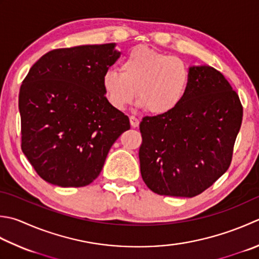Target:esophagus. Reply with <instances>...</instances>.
<instances>
[{"label": "esophagus", "instance_id": "obj_1", "mask_svg": "<svg viewBox=\"0 0 259 259\" xmlns=\"http://www.w3.org/2000/svg\"><path fill=\"white\" fill-rule=\"evenodd\" d=\"M129 119H130V124H131V126H133V128H137V126L139 125V119L138 118H136V116L131 115Z\"/></svg>", "mask_w": 259, "mask_h": 259}]
</instances>
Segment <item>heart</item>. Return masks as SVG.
<instances>
[{
  "instance_id": "b5f03b06",
  "label": "heart",
  "mask_w": 259,
  "mask_h": 259,
  "mask_svg": "<svg viewBox=\"0 0 259 259\" xmlns=\"http://www.w3.org/2000/svg\"><path fill=\"white\" fill-rule=\"evenodd\" d=\"M190 82L183 60L147 46L131 49L120 64V72L110 69L102 76L106 100L114 109L124 110L137 96V105L155 115L179 108L189 93Z\"/></svg>"
}]
</instances>
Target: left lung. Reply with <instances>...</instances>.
Here are the masks:
<instances>
[{"label": "left lung", "instance_id": "1", "mask_svg": "<svg viewBox=\"0 0 259 259\" xmlns=\"http://www.w3.org/2000/svg\"><path fill=\"white\" fill-rule=\"evenodd\" d=\"M190 89L173 112L145 116L140 171L159 195L193 197L229 168L242 105L225 76L211 66L190 67Z\"/></svg>", "mask_w": 259, "mask_h": 259}]
</instances>
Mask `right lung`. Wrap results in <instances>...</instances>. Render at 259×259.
Returning <instances> with one entry per match:
<instances>
[{
	"instance_id": "right-lung-1",
	"label": "right lung",
	"mask_w": 259,
	"mask_h": 259,
	"mask_svg": "<svg viewBox=\"0 0 259 259\" xmlns=\"http://www.w3.org/2000/svg\"><path fill=\"white\" fill-rule=\"evenodd\" d=\"M115 44L55 49L30 68L19 93L21 148L42 180L62 187L92 183L129 118L105 98L102 76Z\"/></svg>"
}]
</instances>
